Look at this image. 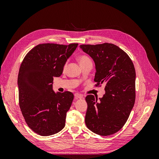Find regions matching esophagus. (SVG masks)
Masks as SVG:
<instances>
[{
  "mask_svg": "<svg viewBox=\"0 0 159 159\" xmlns=\"http://www.w3.org/2000/svg\"><path fill=\"white\" fill-rule=\"evenodd\" d=\"M75 99H82L83 98V95L80 93H75L74 95Z\"/></svg>",
  "mask_w": 159,
  "mask_h": 159,
  "instance_id": "obj_1",
  "label": "esophagus"
}]
</instances>
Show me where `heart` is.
<instances>
[{
	"mask_svg": "<svg viewBox=\"0 0 159 159\" xmlns=\"http://www.w3.org/2000/svg\"><path fill=\"white\" fill-rule=\"evenodd\" d=\"M78 61H79V63H80V65L83 64L84 63H86V62L91 61L89 57L87 56H85V55H81V56H79L78 57Z\"/></svg>",
	"mask_w": 159,
	"mask_h": 159,
	"instance_id": "obj_1",
	"label": "heart"
}]
</instances>
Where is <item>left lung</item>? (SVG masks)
<instances>
[{
  "label": "left lung",
  "instance_id": "left-lung-1",
  "mask_svg": "<svg viewBox=\"0 0 159 159\" xmlns=\"http://www.w3.org/2000/svg\"><path fill=\"white\" fill-rule=\"evenodd\" d=\"M95 62V86L105 85V93L98 99L86 96L85 122L92 132L108 136L119 131L129 117L135 101L136 73L129 56L116 45L80 46Z\"/></svg>",
  "mask_w": 159,
  "mask_h": 159
}]
</instances>
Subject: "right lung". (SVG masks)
I'll list each match as a JSON object with an SVG mask.
<instances>
[{
    "label": "right lung",
    "mask_w": 159,
    "mask_h": 159,
    "mask_svg": "<svg viewBox=\"0 0 159 159\" xmlns=\"http://www.w3.org/2000/svg\"><path fill=\"white\" fill-rule=\"evenodd\" d=\"M78 45L38 44L28 53L20 65L19 105L28 126L40 135H52L65 127L74 94L70 91L55 93L53 80L61 75L66 61Z\"/></svg>",
    "instance_id": "right-lung-1"
}]
</instances>
